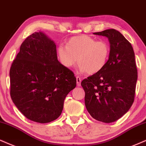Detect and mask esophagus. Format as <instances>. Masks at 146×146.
I'll return each instance as SVG.
<instances>
[{
    "instance_id": "34e87169",
    "label": "esophagus",
    "mask_w": 146,
    "mask_h": 146,
    "mask_svg": "<svg viewBox=\"0 0 146 146\" xmlns=\"http://www.w3.org/2000/svg\"><path fill=\"white\" fill-rule=\"evenodd\" d=\"M76 82H77V85H78V87H80V83H81V78H80V76H76Z\"/></svg>"
}]
</instances>
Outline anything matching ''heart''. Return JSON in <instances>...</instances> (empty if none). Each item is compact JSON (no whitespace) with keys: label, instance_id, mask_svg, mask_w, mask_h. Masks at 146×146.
I'll return each mask as SVG.
<instances>
[{"label":"heart","instance_id":"obj_1","mask_svg":"<svg viewBox=\"0 0 146 146\" xmlns=\"http://www.w3.org/2000/svg\"><path fill=\"white\" fill-rule=\"evenodd\" d=\"M110 48L105 41H97L87 35L70 38L67 46L59 45L57 54L63 66L70 68L77 62L82 72L93 74L105 68L108 61Z\"/></svg>","mask_w":146,"mask_h":146}]
</instances>
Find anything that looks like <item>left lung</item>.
Masks as SVG:
<instances>
[{
	"instance_id": "8db88e82",
	"label": "left lung",
	"mask_w": 146,
	"mask_h": 146,
	"mask_svg": "<svg viewBox=\"0 0 146 146\" xmlns=\"http://www.w3.org/2000/svg\"><path fill=\"white\" fill-rule=\"evenodd\" d=\"M93 34L108 38L110 53L105 68L81 82L84 103L94 119L110 123L125 114L134 102L137 80L135 53L131 43L116 30Z\"/></svg>"
}]
</instances>
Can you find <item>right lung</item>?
I'll use <instances>...</instances> for the list:
<instances>
[{"label": "right lung", "mask_w": 146, "mask_h": 146, "mask_svg": "<svg viewBox=\"0 0 146 146\" xmlns=\"http://www.w3.org/2000/svg\"><path fill=\"white\" fill-rule=\"evenodd\" d=\"M9 76L13 102L28 119L39 123L56 120L66 95L76 86L74 73L57 59L55 43L42 32L22 42Z\"/></svg>", "instance_id": "obj_1"}]
</instances>
